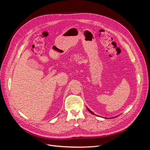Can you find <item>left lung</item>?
Returning a JSON list of instances; mask_svg holds the SVG:
<instances>
[{
    "instance_id": "obj_1",
    "label": "left lung",
    "mask_w": 150,
    "mask_h": 150,
    "mask_svg": "<svg viewBox=\"0 0 150 150\" xmlns=\"http://www.w3.org/2000/svg\"><path fill=\"white\" fill-rule=\"evenodd\" d=\"M87 109H88V111H89L91 113V114H93V115H94V112H92L91 111V110H89V109H88V108H87ZM116 117H117V116H116Z\"/></svg>"
}]
</instances>
